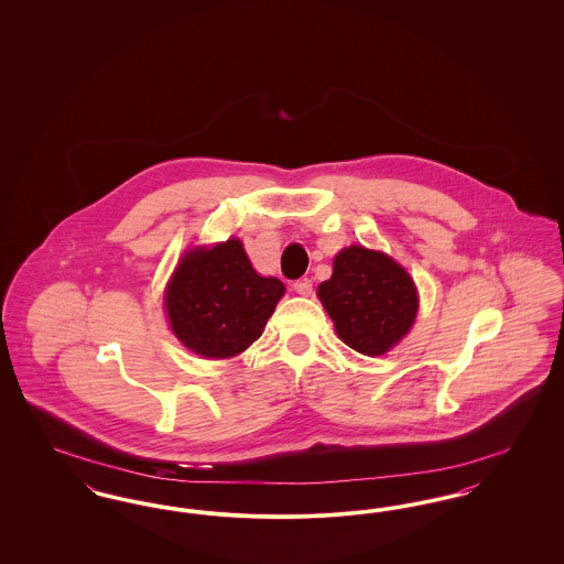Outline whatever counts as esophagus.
I'll return each instance as SVG.
<instances>
[{
    "label": "esophagus",
    "mask_w": 564,
    "mask_h": 564,
    "mask_svg": "<svg viewBox=\"0 0 564 564\" xmlns=\"http://www.w3.org/2000/svg\"><path fill=\"white\" fill-rule=\"evenodd\" d=\"M294 292L297 295H311L313 294V283L308 279H300L294 283Z\"/></svg>",
    "instance_id": "obj_1"
}]
</instances>
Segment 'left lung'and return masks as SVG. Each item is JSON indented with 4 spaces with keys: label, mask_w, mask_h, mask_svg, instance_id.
<instances>
[{
    "label": "left lung",
    "mask_w": 564,
    "mask_h": 564,
    "mask_svg": "<svg viewBox=\"0 0 564 564\" xmlns=\"http://www.w3.org/2000/svg\"><path fill=\"white\" fill-rule=\"evenodd\" d=\"M317 295L338 338L370 357L393 349L419 313L416 285L402 264L361 245H350L334 258V272Z\"/></svg>",
    "instance_id": "obj_1"
}]
</instances>
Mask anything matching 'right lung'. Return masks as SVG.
<instances>
[{
	"label": "right lung",
	"mask_w": 564,
	"mask_h": 564,
	"mask_svg": "<svg viewBox=\"0 0 564 564\" xmlns=\"http://www.w3.org/2000/svg\"><path fill=\"white\" fill-rule=\"evenodd\" d=\"M285 285L258 274L239 239L188 249L171 274L164 308L173 334L207 359H228L256 343Z\"/></svg>",
	"instance_id": "obj_1"
}]
</instances>
